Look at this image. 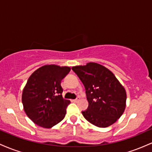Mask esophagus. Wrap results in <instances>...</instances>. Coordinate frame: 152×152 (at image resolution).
<instances>
[{
  "label": "esophagus",
  "mask_w": 152,
  "mask_h": 152,
  "mask_svg": "<svg viewBox=\"0 0 152 152\" xmlns=\"http://www.w3.org/2000/svg\"><path fill=\"white\" fill-rule=\"evenodd\" d=\"M78 100H79V99H78V98H76V99H74V100H73V102H77Z\"/></svg>",
  "instance_id": "34e87169"
}]
</instances>
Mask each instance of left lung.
<instances>
[{
    "mask_svg": "<svg viewBox=\"0 0 152 152\" xmlns=\"http://www.w3.org/2000/svg\"><path fill=\"white\" fill-rule=\"evenodd\" d=\"M86 89L88 109L83 117L95 126L105 128L118 119L126 107V94L114 74L96 63L72 67Z\"/></svg>",
    "mask_w": 152,
    "mask_h": 152,
    "instance_id": "obj_1",
    "label": "left lung"
}]
</instances>
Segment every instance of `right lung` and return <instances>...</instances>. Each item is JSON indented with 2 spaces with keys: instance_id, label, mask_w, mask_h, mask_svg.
Returning <instances> with one entry per match:
<instances>
[{
  "instance_id": "add662e5",
  "label": "right lung",
  "mask_w": 152,
  "mask_h": 152,
  "mask_svg": "<svg viewBox=\"0 0 152 152\" xmlns=\"http://www.w3.org/2000/svg\"><path fill=\"white\" fill-rule=\"evenodd\" d=\"M70 67L46 65L34 71L28 79L22 94L26 115L36 124L51 128L65 117L70 101L63 99L62 79Z\"/></svg>"
}]
</instances>
